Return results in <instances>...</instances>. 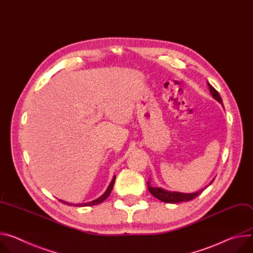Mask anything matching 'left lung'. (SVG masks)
<instances>
[{
	"label": "left lung",
	"mask_w": 253,
	"mask_h": 253,
	"mask_svg": "<svg viewBox=\"0 0 253 253\" xmlns=\"http://www.w3.org/2000/svg\"><path fill=\"white\" fill-rule=\"evenodd\" d=\"M208 85H209L210 92H211L212 96L216 100H218L220 103H222V99H221V96H220L219 92L211 85L210 83H208ZM148 189H149L150 193L153 196H155L157 199H159V200H161L165 203H180V202L191 201V200L195 199L196 197H197V196H199L203 192V189L198 191V192L189 193V194L188 193H180V192H171V191H167V190H164V189L159 188V187H152L149 182H148Z\"/></svg>",
	"instance_id": "obj_1"
}]
</instances>
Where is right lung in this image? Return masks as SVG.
<instances>
[{
	"label": "right lung",
	"mask_w": 253,
	"mask_h": 253,
	"mask_svg": "<svg viewBox=\"0 0 253 253\" xmlns=\"http://www.w3.org/2000/svg\"><path fill=\"white\" fill-rule=\"evenodd\" d=\"M115 181H116V176L112 178V181H111V183L109 184V186H108V188L106 189V191L104 192V194L102 195V196H100L99 198H97L96 200H93V201H91V202H88V203H82V204H76V206H79V207H81V206H93V205H97V204H99V203H101V202H103L108 196H109V194L111 193V190H112V188H114V184H115ZM59 201H61V200H59ZM61 202H63L64 204H67V205H73V204H70V203H66V202H64V201H61Z\"/></svg>",
	"instance_id": "obj_1"
}]
</instances>
